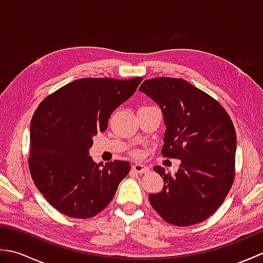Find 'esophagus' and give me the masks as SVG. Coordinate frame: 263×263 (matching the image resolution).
Listing matches in <instances>:
<instances>
[{
  "label": "esophagus",
  "mask_w": 263,
  "mask_h": 263,
  "mask_svg": "<svg viewBox=\"0 0 263 263\" xmlns=\"http://www.w3.org/2000/svg\"><path fill=\"white\" fill-rule=\"evenodd\" d=\"M132 170L137 172V173H139V174H144V173L149 172V167L146 166V165H143V164L138 163V164H135L132 166Z\"/></svg>",
  "instance_id": "34e87169"
}]
</instances>
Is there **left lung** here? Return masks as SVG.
Returning <instances> with one entry per match:
<instances>
[{"instance_id":"left-lung-1","label":"left lung","mask_w":263,"mask_h":263,"mask_svg":"<svg viewBox=\"0 0 263 263\" xmlns=\"http://www.w3.org/2000/svg\"><path fill=\"white\" fill-rule=\"evenodd\" d=\"M139 90L163 111L161 154L181 160L175 175L154 167L164 186L149 194L150 203L168 224L205 220L224 202L235 175L236 132L230 115L216 99L183 79L155 78L143 81Z\"/></svg>"}]
</instances>
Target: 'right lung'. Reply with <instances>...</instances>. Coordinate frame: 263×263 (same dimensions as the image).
Segmentation results:
<instances>
[{"label":"right lung","mask_w":263,"mask_h":263,"mask_svg":"<svg viewBox=\"0 0 263 263\" xmlns=\"http://www.w3.org/2000/svg\"><path fill=\"white\" fill-rule=\"evenodd\" d=\"M143 78H85L39 104L30 123V174L44 198L73 218H90L108 205L131 170L125 160L100 167L89 156L92 137L136 92Z\"/></svg>","instance_id":"obj_1"}]
</instances>
